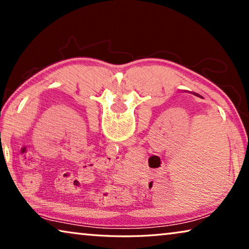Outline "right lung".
I'll list each match as a JSON object with an SVG mask.
<instances>
[{
    "label": "right lung",
    "mask_w": 249,
    "mask_h": 249,
    "mask_svg": "<svg viewBox=\"0 0 249 249\" xmlns=\"http://www.w3.org/2000/svg\"><path fill=\"white\" fill-rule=\"evenodd\" d=\"M193 94H195V95H196V96H199V98H202V96H201V95H199V94H196V93H193Z\"/></svg>",
    "instance_id": "right-lung-1"
}]
</instances>
